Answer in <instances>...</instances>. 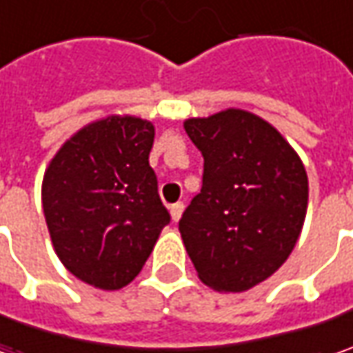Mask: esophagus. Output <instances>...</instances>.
Listing matches in <instances>:
<instances>
[{"instance_id": "1", "label": "esophagus", "mask_w": 353, "mask_h": 353, "mask_svg": "<svg viewBox=\"0 0 353 353\" xmlns=\"http://www.w3.org/2000/svg\"><path fill=\"white\" fill-rule=\"evenodd\" d=\"M170 216H172V220L174 222H179L181 220V216H183V210H184V204L183 202H174V204H170Z\"/></svg>"}]
</instances>
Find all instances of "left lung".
Wrapping results in <instances>:
<instances>
[{"mask_svg":"<svg viewBox=\"0 0 353 353\" xmlns=\"http://www.w3.org/2000/svg\"><path fill=\"white\" fill-rule=\"evenodd\" d=\"M204 157L202 188L179 222L202 283L241 292L271 277L305 224L303 161L273 125L243 110L186 119Z\"/></svg>","mask_w":353,"mask_h":353,"instance_id":"left-lung-1","label":"left lung"}]
</instances>
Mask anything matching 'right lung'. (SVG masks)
<instances>
[{
	"mask_svg": "<svg viewBox=\"0 0 353 353\" xmlns=\"http://www.w3.org/2000/svg\"><path fill=\"white\" fill-rule=\"evenodd\" d=\"M153 123L105 117L80 129L50 161L43 210L54 251L80 281L103 291L139 275L170 222L149 153Z\"/></svg>",
	"mask_w": 353,
	"mask_h": 353,
	"instance_id": "add662e5",
	"label": "right lung"
}]
</instances>
